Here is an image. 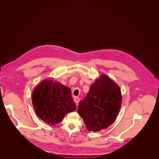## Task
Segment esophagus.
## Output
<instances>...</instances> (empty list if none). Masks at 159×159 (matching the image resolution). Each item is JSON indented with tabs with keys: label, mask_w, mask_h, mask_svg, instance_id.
I'll use <instances>...</instances> for the list:
<instances>
[{
	"label": "esophagus",
	"mask_w": 159,
	"mask_h": 159,
	"mask_svg": "<svg viewBox=\"0 0 159 159\" xmlns=\"http://www.w3.org/2000/svg\"><path fill=\"white\" fill-rule=\"evenodd\" d=\"M74 100L75 103L77 105V104H78V103L79 102V100H80V99H79V98H78V97H75V98H74Z\"/></svg>",
	"instance_id": "1"
}]
</instances>
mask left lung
Wrapping results in <instances>:
<instances>
[{
  "label": "left lung",
  "mask_w": 159,
  "mask_h": 159,
  "mask_svg": "<svg viewBox=\"0 0 159 159\" xmlns=\"http://www.w3.org/2000/svg\"><path fill=\"white\" fill-rule=\"evenodd\" d=\"M121 105L119 86L103 74L91 85L87 96L80 102L77 111L86 129L98 132L108 128L115 122Z\"/></svg>",
  "instance_id": "8db88e82"
}]
</instances>
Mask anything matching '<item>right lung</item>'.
Here are the masks:
<instances>
[{"mask_svg":"<svg viewBox=\"0 0 159 159\" xmlns=\"http://www.w3.org/2000/svg\"><path fill=\"white\" fill-rule=\"evenodd\" d=\"M69 88L51 79L42 81L34 89L32 98L35 111L39 119L53 125L61 122L76 106Z\"/></svg>","mask_w":159,"mask_h":159,"instance_id":"1","label":"right lung"}]
</instances>
